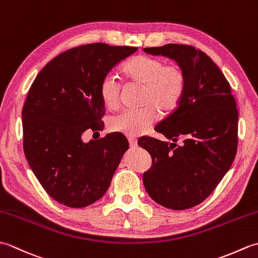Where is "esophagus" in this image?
Here are the masks:
<instances>
[{
	"label": "esophagus",
	"mask_w": 258,
	"mask_h": 258,
	"mask_svg": "<svg viewBox=\"0 0 258 258\" xmlns=\"http://www.w3.org/2000/svg\"><path fill=\"white\" fill-rule=\"evenodd\" d=\"M128 143H130V146L131 147H135L138 146V141H136L134 138H128Z\"/></svg>",
	"instance_id": "obj_1"
}]
</instances>
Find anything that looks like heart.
Returning <instances> with one entry per match:
<instances>
[{"mask_svg":"<svg viewBox=\"0 0 258 258\" xmlns=\"http://www.w3.org/2000/svg\"><path fill=\"white\" fill-rule=\"evenodd\" d=\"M126 79L143 84L140 108H127L109 120L113 132L126 136H139L145 133L157 117V107L167 114L177 107L184 95L186 75L176 64L166 65L161 58L138 55L124 65ZM120 83L114 75L104 76L100 84V95L108 108H116L119 104Z\"/></svg>","mask_w":258,"mask_h":258,"instance_id":"b5f03b06","label":"heart"}]
</instances>
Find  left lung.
<instances>
[{
    "instance_id": "obj_1",
    "label": "left lung",
    "mask_w": 258,
    "mask_h": 258,
    "mask_svg": "<svg viewBox=\"0 0 258 258\" xmlns=\"http://www.w3.org/2000/svg\"><path fill=\"white\" fill-rule=\"evenodd\" d=\"M144 51L175 59L186 75V87L177 107L155 127L174 143L139 140L152 157L143 183L160 205L187 210L205 201L232 166L238 142L236 102L222 71L199 48L166 44ZM179 138L180 147L174 144Z\"/></svg>"
}]
</instances>
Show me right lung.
<instances>
[{
    "instance_id": "obj_1",
    "label": "right lung",
    "mask_w": 258,
    "mask_h": 258,
    "mask_svg": "<svg viewBox=\"0 0 258 258\" xmlns=\"http://www.w3.org/2000/svg\"><path fill=\"white\" fill-rule=\"evenodd\" d=\"M136 51L105 43L73 47L48 62L33 82L22 109L24 153L42 187L65 206L100 200L128 149L120 133L89 143L82 134L103 130L101 81Z\"/></svg>"
}]
</instances>
